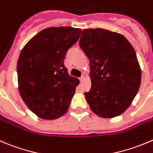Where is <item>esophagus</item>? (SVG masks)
Listing matches in <instances>:
<instances>
[{"label":"esophagus","mask_w":153,"mask_h":153,"mask_svg":"<svg viewBox=\"0 0 153 153\" xmlns=\"http://www.w3.org/2000/svg\"><path fill=\"white\" fill-rule=\"evenodd\" d=\"M84 79H85V77H84V75H81V76L80 77V78H79L80 81H84Z\"/></svg>","instance_id":"1"}]
</instances>
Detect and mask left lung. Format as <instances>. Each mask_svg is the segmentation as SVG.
Returning a JSON list of instances; mask_svg holds the SVG:
<instances>
[{
    "instance_id": "1",
    "label": "left lung",
    "mask_w": 153,
    "mask_h": 153,
    "mask_svg": "<svg viewBox=\"0 0 153 153\" xmlns=\"http://www.w3.org/2000/svg\"><path fill=\"white\" fill-rule=\"evenodd\" d=\"M79 45L90 60L92 86L84 95L90 109L102 118L119 116L131 105L141 81L134 48L122 34L102 28L83 30Z\"/></svg>"
}]
</instances>
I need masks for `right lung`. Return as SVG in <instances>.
Returning a JSON list of instances; mask_svg holds the SVG:
<instances>
[{
	"label": "right lung",
	"mask_w": 153,
	"mask_h": 153,
	"mask_svg": "<svg viewBox=\"0 0 153 153\" xmlns=\"http://www.w3.org/2000/svg\"><path fill=\"white\" fill-rule=\"evenodd\" d=\"M81 32L72 27L46 28L21 51L17 63L19 93L28 108L42 119H57L69 109L80 81L69 75L63 62Z\"/></svg>",
	"instance_id": "right-lung-1"
}]
</instances>
